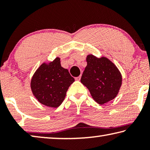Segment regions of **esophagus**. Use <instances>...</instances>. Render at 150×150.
Returning <instances> with one entry per match:
<instances>
[{"label":"esophagus","mask_w":150,"mask_h":150,"mask_svg":"<svg viewBox=\"0 0 150 150\" xmlns=\"http://www.w3.org/2000/svg\"><path fill=\"white\" fill-rule=\"evenodd\" d=\"M81 79V76H79L77 77H75V80L76 81H80Z\"/></svg>","instance_id":"1"}]
</instances>
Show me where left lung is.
Masks as SVG:
<instances>
[{
	"instance_id": "8db88e82",
	"label": "left lung",
	"mask_w": 150,
	"mask_h": 150,
	"mask_svg": "<svg viewBox=\"0 0 150 150\" xmlns=\"http://www.w3.org/2000/svg\"><path fill=\"white\" fill-rule=\"evenodd\" d=\"M87 65L81 82L87 87L93 99L104 105L115 98L122 85V75L114 63L106 57H87Z\"/></svg>"
}]
</instances>
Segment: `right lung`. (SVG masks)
I'll list each match as a JSON object with an SVG mask.
<instances>
[{
    "label": "right lung",
    "instance_id": "right-lung-1",
    "mask_svg": "<svg viewBox=\"0 0 150 150\" xmlns=\"http://www.w3.org/2000/svg\"><path fill=\"white\" fill-rule=\"evenodd\" d=\"M67 69L61 66L55 58L49 64L43 63L35 72L31 81L32 93L40 103L57 108L65 99L69 86L74 82Z\"/></svg>",
    "mask_w": 150,
    "mask_h": 150
}]
</instances>
